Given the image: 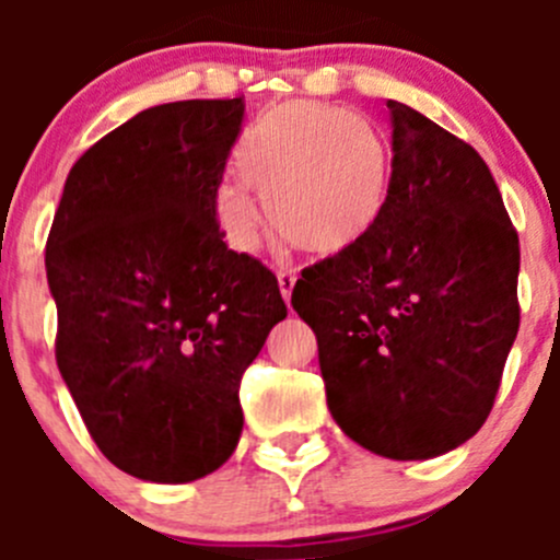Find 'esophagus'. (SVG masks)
<instances>
[{"instance_id":"esophagus-1","label":"esophagus","mask_w":560,"mask_h":560,"mask_svg":"<svg viewBox=\"0 0 560 560\" xmlns=\"http://www.w3.org/2000/svg\"><path fill=\"white\" fill-rule=\"evenodd\" d=\"M295 273H287V270H281L279 273V290H281V298H284V303H290L292 298V290H295Z\"/></svg>"}]
</instances>
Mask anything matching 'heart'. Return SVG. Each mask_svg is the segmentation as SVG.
Returning a JSON list of instances; mask_svg holds the SVG:
<instances>
[{
  "instance_id": "heart-1",
  "label": "heart",
  "mask_w": 560,
  "mask_h": 560,
  "mask_svg": "<svg viewBox=\"0 0 560 560\" xmlns=\"http://www.w3.org/2000/svg\"><path fill=\"white\" fill-rule=\"evenodd\" d=\"M244 175L284 241L319 257L363 244L385 217L393 160L365 118L332 105L287 103L248 132ZM219 224L241 248L259 241V208L244 178L219 191Z\"/></svg>"
}]
</instances>
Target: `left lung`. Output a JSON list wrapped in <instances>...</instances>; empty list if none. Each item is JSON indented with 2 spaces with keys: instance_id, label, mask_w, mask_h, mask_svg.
Masks as SVG:
<instances>
[{
  "instance_id": "1",
  "label": "left lung",
  "mask_w": 560,
  "mask_h": 560,
  "mask_svg": "<svg viewBox=\"0 0 560 560\" xmlns=\"http://www.w3.org/2000/svg\"><path fill=\"white\" fill-rule=\"evenodd\" d=\"M393 191L374 233L303 270L327 409L360 447L428 460L488 420L521 327V246L482 156L387 100Z\"/></svg>"
}]
</instances>
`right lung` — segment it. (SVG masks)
I'll return each mask as SVG.
<instances>
[{
	"label": "right lung",
	"mask_w": 560,
	"mask_h": 560,
	"mask_svg": "<svg viewBox=\"0 0 560 560\" xmlns=\"http://www.w3.org/2000/svg\"><path fill=\"white\" fill-rule=\"evenodd\" d=\"M244 110L235 97L138 113L72 165L50 224L56 365L100 453L149 482L233 455L241 376L287 316L276 276L217 222Z\"/></svg>",
	"instance_id": "add662e5"
}]
</instances>
